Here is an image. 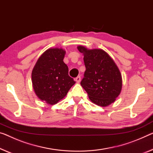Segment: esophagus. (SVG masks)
Here are the masks:
<instances>
[{
    "label": "esophagus",
    "mask_w": 153,
    "mask_h": 153,
    "mask_svg": "<svg viewBox=\"0 0 153 153\" xmlns=\"http://www.w3.org/2000/svg\"><path fill=\"white\" fill-rule=\"evenodd\" d=\"M75 81H76V83H80V81H81V76H77L76 78V79H75Z\"/></svg>",
    "instance_id": "esophagus-1"
}]
</instances>
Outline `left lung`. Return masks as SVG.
Returning a JSON list of instances; mask_svg holds the SVG:
<instances>
[{
  "label": "left lung",
  "mask_w": 153,
  "mask_h": 153,
  "mask_svg": "<svg viewBox=\"0 0 153 153\" xmlns=\"http://www.w3.org/2000/svg\"><path fill=\"white\" fill-rule=\"evenodd\" d=\"M77 49L83 55L86 68L81 85L93 103L100 107L109 106L122 90L123 79L119 68L102 49H88L81 45Z\"/></svg>",
  "instance_id": "obj_1"
}]
</instances>
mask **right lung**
I'll return each instance as SVG.
<instances>
[{
    "instance_id": "right-lung-1",
    "label": "right lung",
    "mask_w": 153,
    "mask_h": 153,
    "mask_svg": "<svg viewBox=\"0 0 153 153\" xmlns=\"http://www.w3.org/2000/svg\"><path fill=\"white\" fill-rule=\"evenodd\" d=\"M62 48L47 49L37 59L31 73L33 88L39 100L53 105L63 99L75 84L63 62Z\"/></svg>"
}]
</instances>
